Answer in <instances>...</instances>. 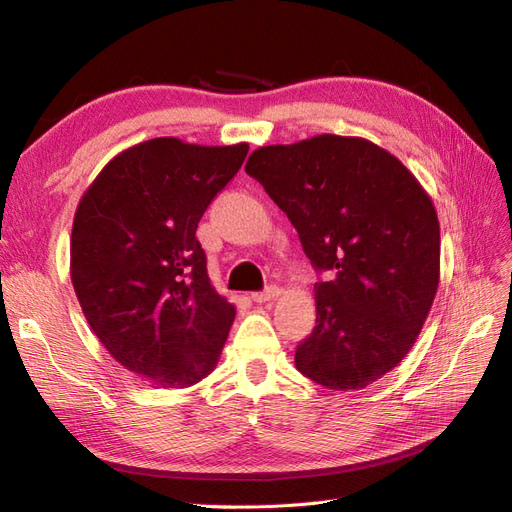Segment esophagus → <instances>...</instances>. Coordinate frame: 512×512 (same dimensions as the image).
<instances>
[{
    "mask_svg": "<svg viewBox=\"0 0 512 512\" xmlns=\"http://www.w3.org/2000/svg\"><path fill=\"white\" fill-rule=\"evenodd\" d=\"M280 288L277 286H269V288H265L262 292H254L252 294V299L256 301V303H267V301H273V299H277L280 297Z\"/></svg>",
    "mask_w": 512,
    "mask_h": 512,
    "instance_id": "1",
    "label": "esophagus"
}]
</instances>
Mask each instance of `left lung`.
Instances as JSON below:
<instances>
[{
	"label": "left lung",
	"instance_id": "left-lung-1",
	"mask_svg": "<svg viewBox=\"0 0 512 512\" xmlns=\"http://www.w3.org/2000/svg\"><path fill=\"white\" fill-rule=\"evenodd\" d=\"M262 183L318 282L316 327L294 354L331 391L365 389L397 367L421 333L440 284V222L431 196L393 153L359 136L318 134L252 151Z\"/></svg>",
	"mask_w": 512,
	"mask_h": 512
}]
</instances>
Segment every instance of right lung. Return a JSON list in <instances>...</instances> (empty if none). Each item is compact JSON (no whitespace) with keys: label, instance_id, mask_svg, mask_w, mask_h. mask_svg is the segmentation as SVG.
<instances>
[{"label":"right lung","instance_id":"add662e5","mask_svg":"<svg viewBox=\"0 0 512 512\" xmlns=\"http://www.w3.org/2000/svg\"><path fill=\"white\" fill-rule=\"evenodd\" d=\"M247 149L151 138L117 153L76 207V299L108 354L160 389L207 378L235 320L209 280L196 228Z\"/></svg>","mask_w":512,"mask_h":512}]
</instances>
